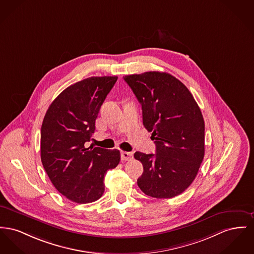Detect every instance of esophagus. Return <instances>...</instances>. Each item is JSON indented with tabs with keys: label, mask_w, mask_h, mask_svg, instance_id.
Wrapping results in <instances>:
<instances>
[{
	"label": "esophagus",
	"mask_w": 254,
	"mask_h": 254,
	"mask_svg": "<svg viewBox=\"0 0 254 254\" xmlns=\"http://www.w3.org/2000/svg\"><path fill=\"white\" fill-rule=\"evenodd\" d=\"M121 158L124 161L131 160L133 158V153L132 152H128V151H121Z\"/></svg>",
	"instance_id": "34e87169"
}]
</instances>
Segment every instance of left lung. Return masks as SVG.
Instances as JSON below:
<instances>
[{
	"label": "left lung",
	"instance_id": "1",
	"mask_svg": "<svg viewBox=\"0 0 254 254\" xmlns=\"http://www.w3.org/2000/svg\"><path fill=\"white\" fill-rule=\"evenodd\" d=\"M142 105L143 124L154 140L155 154L140 151L144 167L137 179L145 194L172 198L194 181L204 156V120L188 88L174 75L146 72L124 76Z\"/></svg>",
	"mask_w": 254,
	"mask_h": 254
}]
</instances>
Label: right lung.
I'll list each match as a JSON object with an SVG mask.
<instances>
[{
  "label": "right lung",
  "mask_w": 254,
  "mask_h": 254,
  "mask_svg": "<svg viewBox=\"0 0 254 254\" xmlns=\"http://www.w3.org/2000/svg\"><path fill=\"white\" fill-rule=\"evenodd\" d=\"M118 76H91L63 90L49 106L41 127V161L56 189L76 203L105 192L106 172L119 164L118 149L85 147Z\"/></svg>",
  "instance_id": "add662e5"
}]
</instances>
